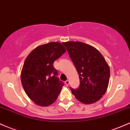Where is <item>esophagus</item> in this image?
<instances>
[{
  "mask_svg": "<svg viewBox=\"0 0 130 130\" xmlns=\"http://www.w3.org/2000/svg\"><path fill=\"white\" fill-rule=\"evenodd\" d=\"M69 83H70V82H69V81L68 80H66V81L65 82V84H66V86H69Z\"/></svg>",
  "mask_w": 130,
  "mask_h": 130,
  "instance_id": "obj_1",
  "label": "esophagus"
}]
</instances>
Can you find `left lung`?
I'll return each instance as SVG.
<instances>
[{
    "label": "left lung",
    "instance_id": "left-lung-1",
    "mask_svg": "<svg viewBox=\"0 0 130 130\" xmlns=\"http://www.w3.org/2000/svg\"><path fill=\"white\" fill-rule=\"evenodd\" d=\"M70 58L79 75L80 86L71 88L77 100L85 104L100 100L106 92L110 78V68L104 58L96 48L81 42H67Z\"/></svg>",
    "mask_w": 130,
    "mask_h": 130
}]
</instances>
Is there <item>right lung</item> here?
Segmentation results:
<instances>
[{"instance_id":"add662e5","label":"right lung","mask_w":130,"mask_h":130,"mask_svg":"<svg viewBox=\"0 0 130 130\" xmlns=\"http://www.w3.org/2000/svg\"><path fill=\"white\" fill-rule=\"evenodd\" d=\"M66 51L59 42H50L37 46L26 58L21 84L27 96L38 106L52 104L59 94L64 84L56 77L53 62Z\"/></svg>"}]
</instances>
